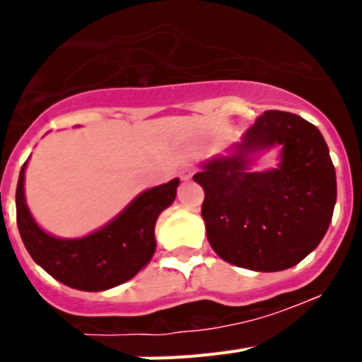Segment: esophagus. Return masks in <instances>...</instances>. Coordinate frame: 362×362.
I'll return each instance as SVG.
<instances>
[{"mask_svg":"<svg viewBox=\"0 0 362 362\" xmlns=\"http://www.w3.org/2000/svg\"><path fill=\"white\" fill-rule=\"evenodd\" d=\"M192 175H194V170H190V168H185V170H181V179H183V181H190Z\"/></svg>","mask_w":362,"mask_h":362,"instance_id":"1","label":"esophagus"}]
</instances>
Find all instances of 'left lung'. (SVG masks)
<instances>
[{
	"label": "left lung",
	"instance_id": "8db88e82",
	"mask_svg": "<svg viewBox=\"0 0 362 362\" xmlns=\"http://www.w3.org/2000/svg\"><path fill=\"white\" fill-rule=\"evenodd\" d=\"M280 148L276 169L257 173L261 153ZM201 216L223 261L254 272L296 267L332 223L337 181L325 137L303 117L268 110L226 153L201 163Z\"/></svg>",
	"mask_w": 362,
	"mask_h": 362
}]
</instances>
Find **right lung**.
I'll return each instance as SVG.
<instances>
[{
    "label": "right lung",
    "mask_w": 362,
    "mask_h": 362,
    "mask_svg": "<svg viewBox=\"0 0 362 362\" xmlns=\"http://www.w3.org/2000/svg\"><path fill=\"white\" fill-rule=\"evenodd\" d=\"M16 188L19 235L34 263L47 274L83 292H103L132 279L152 261L156 223L174 203L179 177L143 190L114 219L83 238H57L37 225L25 197V170Z\"/></svg>",
    "instance_id": "right-lung-1"
}]
</instances>
